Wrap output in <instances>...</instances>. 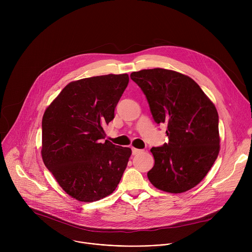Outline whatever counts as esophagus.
<instances>
[{"mask_svg": "<svg viewBox=\"0 0 252 252\" xmlns=\"http://www.w3.org/2000/svg\"><path fill=\"white\" fill-rule=\"evenodd\" d=\"M131 152H132V155L134 156V155H137V154L141 153L142 151H141V150H138V149H135V148H132V149H131Z\"/></svg>", "mask_w": 252, "mask_h": 252, "instance_id": "esophagus-1", "label": "esophagus"}]
</instances>
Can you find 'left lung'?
I'll use <instances>...</instances> for the list:
<instances>
[{"label": "left lung", "mask_w": 252, "mask_h": 252, "mask_svg": "<svg viewBox=\"0 0 252 252\" xmlns=\"http://www.w3.org/2000/svg\"><path fill=\"white\" fill-rule=\"evenodd\" d=\"M130 79L145 94L158 125L167 126L168 142L151 150L148 172L158 189L181 193L197 186L220 153L219 114L189 77L165 68L133 71Z\"/></svg>", "instance_id": "1"}]
</instances>
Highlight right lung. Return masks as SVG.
Here are the masks:
<instances>
[{
	"label": "right lung",
	"mask_w": 252,
	"mask_h": 252,
	"mask_svg": "<svg viewBox=\"0 0 252 252\" xmlns=\"http://www.w3.org/2000/svg\"><path fill=\"white\" fill-rule=\"evenodd\" d=\"M128 84V75H105L66 85L42 122V158L60 187L79 201L99 200L117 189L131 155L105 137L103 127Z\"/></svg>",
	"instance_id": "1"
}]
</instances>
